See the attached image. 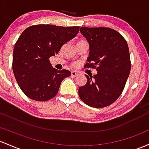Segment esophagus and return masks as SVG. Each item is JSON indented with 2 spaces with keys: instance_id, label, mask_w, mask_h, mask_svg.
<instances>
[{
  "instance_id": "esophagus-1",
  "label": "esophagus",
  "mask_w": 149,
  "mask_h": 149,
  "mask_svg": "<svg viewBox=\"0 0 149 149\" xmlns=\"http://www.w3.org/2000/svg\"><path fill=\"white\" fill-rule=\"evenodd\" d=\"M78 75L77 72H76L74 71H72L71 72V77H77Z\"/></svg>"
}]
</instances>
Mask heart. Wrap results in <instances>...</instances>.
<instances>
[{"instance_id":"b5f03b06","label":"heart","mask_w":149,"mask_h":149,"mask_svg":"<svg viewBox=\"0 0 149 149\" xmlns=\"http://www.w3.org/2000/svg\"><path fill=\"white\" fill-rule=\"evenodd\" d=\"M72 66L73 67H75V66H76V64H72Z\"/></svg>"}]
</instances>
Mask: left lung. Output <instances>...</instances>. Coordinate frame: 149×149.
Segmentation results:
<instances>
[{
	"instance_id": "8db88e82",
	"label": "left lung",
	"mask_w": 149,
	"mask_h": 149,
	"mask_svg": "<svg viewBox=\"0 0 149 149\" xmlns=\"http://www.w3.org/2000/svg\"><path fill=\"white\" fill-rule=\"evenodd\" d=\"M80 32L89 44L86 68L96 74L88 76L79 88V96L88 106L101 108L111 106L123 93L131 70L130 51L125 38L108 27H81Z\"/></svg>"
}]
</instances>
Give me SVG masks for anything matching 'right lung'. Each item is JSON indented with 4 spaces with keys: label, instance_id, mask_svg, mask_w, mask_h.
Here are the masks:
<instances>
[{
    "label": "right lung",
    "instance_id": "obj_1",
    "mask_svg": "<svg viewBox=\"0 0 149 149\" xmlns=\"http://www.w3.org/2000/svg\"><path fill=\"white\" fill-rule=\"evenodd\" d=\"M79 26L36 24L24 30L15 44L13 71L23 93L36 101L54 98L69 70L52 68L49 58L79 32Z\"/></svg>",
    "mask_w": 149,
    "mask_h": 149
}]
</instances>
